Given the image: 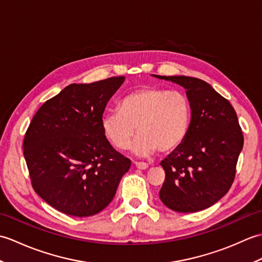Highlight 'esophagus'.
Wrapping results in <instances>:
<instances>
[{
    "label": "esophagus",
    "instance_id": "34e87169",
    "mask_svg": "<svg viewBox=\"0 0 262 262\" xmlns=\"http://www.w3.org/2000/svg\"><path fill=\"white\" fill-rule=\"evenodd\" d=\"M135 166L140 170H146L148 168V164L145 162H134Z\"/></svg>",
    "mask_w": 262,
    "mask_h": 262
}]
</instances>
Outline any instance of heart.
<instances>
[{
    "mask_svg": "<svg viewBox=\"0 0 262 262\" xmlns=\"http://www.w3.org/2000/svg\"><path fill=\"white\" fill-rule=\"evenodd\" d=\"M191 119V104L186 93L159 86H143L121 99L119 110L102 117L105 137L119 149L128 146L135 127L133 152L148 155L158 149L169 153L186 140Z\"/></svg>",
    "mask_w": 262,
    "mask_h": 262,
    "instance_id": "b5f03b06",
    "label": "heart"
}]
</instances>
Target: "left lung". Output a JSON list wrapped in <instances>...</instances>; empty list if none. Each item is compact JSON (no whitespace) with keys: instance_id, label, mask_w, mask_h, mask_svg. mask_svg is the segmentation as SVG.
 Instances as JSON below:
<instances>
[{"instance_id":"obj_1","label":"left lung","mask_w":262,"mask_h":262,"mask_svg":"<svg viewBox=\"0 0 262 262\" xmlns=\"http://www.w3.org/2000/svg\"><path fill=\"white\" fill-rule=\"evenodd\" d=\"M155 76L185 88L191 104L186 140L160 163L165 171L160 198L179 213L206 209L234 181L244 141L236 113L229 100L197 77Z\"/></svg>"}]
</instances>
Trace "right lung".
Instances as JSON below:
<instances>
[{"label": "right lung", "mask_w": 262, "mask_h": 262, "mask_svg": "<svg viewBox=\"0 0 262 262\" xmlns=\"http://www.w3.org/2000/svg\"><path fill=\"white\" fill-rule=\"evenodd\" d=\"M124 80L68 85L38 109L26 132L24 155L33 190L66 215L92 216L107 207L130 168L101 126L105 105Z\"/></svg>", "instance_id": "right-lung-1"}]
</instances>
